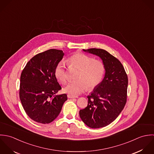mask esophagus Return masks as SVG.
I'll return each instance as SVG.
<instances>
[{
	"instance_id": "34e87169",
	"label": "esophagus",
	"mask_w": 154,
	"mask_h": 154,
	"mask_svg": "<svg viewBox=\"0 0 154 154\" xmlns=\"http://www.w3.org/2000/svg\"><path fill=\"white\" fill-rule=\"evenodd\" d=\"M67 96L68 98H77L78 96H74V95H71V94H67Z\"/></svg>"
}]
</instances>
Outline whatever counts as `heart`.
<instances>
[{
  "label": "heart",
  "instance_id": "b5f03b06",
  "mask_svg": "<svg viewBox=\"0 0 154 154\" xmlns=\"http://www.w3.org/2000/svg\"><path fill=\"white\" fill-rule=\"evenodd\" d=\"M67 61L71 66L79 68L75 79L69 83L63 91L71 95H77L86 90L93 89L102 82L105 74L103 63L83 53H76L71 55ZM54 74L57 80L63 85L66 82V72L63 61L57 63Z\"/></svg>",
  "mask_w": 154,
  "mask_h": 154
}]
</instances>
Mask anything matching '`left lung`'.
Instances as JSON below:
<instances>
[{
  "label": "left lung",
  "mask_w": 154,
  "mask_h": 154,
  "mask_svg": "<svg viewBox=\"0 0 154 154\" xmlns=\"http://www.w3.org/2000/svg\"><path fill=\"white\" fill-rule=\"evenodd\" d=\"M83 51L99 57L105 73L100 83L88 96V106L80 110V117L91 128L103 127L113 122L123 111L127 101V75L122 63L105 50Z\"/></svg>",
  "instance_id": "obj_1"
}]
</instances>
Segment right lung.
Returning a JSON list of instances; mask_svg holds the SVG:
<instances>
[{
  "label": "right lung",
  "instance_id": "obj_1",
  "mask_svg": "<svg viewBox=\"0 0 154 154\" xmlns=\"http://www.w3.org/2000/svg\"><path fill=\"white\" fill-rule=\"evenodd\" d=\"M63 55L61 50H48L33 57L22 71L20 98L26 114L34 122L51 123L67 100L66 94L55 96L61 87L54 70Z\"/></svg>",
  "mask_w": 154,
  "mask_h": 154
}]
</instances>
